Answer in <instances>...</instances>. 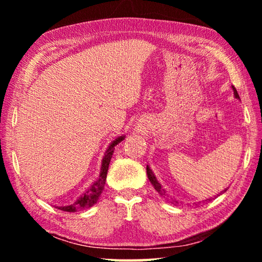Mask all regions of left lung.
I'll list each match as a JSON object with an SVG mask.
<instances>
[{
    "label": "left lung",
    "mask_w": 262,
    "mask_h": 262,
    "mask_svg": "<svg viewBox=\"0 0 262 262\" xmlns=\"http://www.w3.org/2000/svg\"><path fill=\"white\" fill-rule=\"evenodd\" d=\"M232 90H233L234 97H236V98L239 99V95H238V92H237V90H236V88L232 86ZM147 174H148V178H149V180H150V183L152 184L155 189H156L157 192H158L159 194H161V195H165V190H164V189L162 188V185L158 183L157 179H156V177H155V174H154V172L151 171V168H150L148 165H147ZM225 190H227V189H225ZM225 190H224V192H225ZM208 200H210V199H208ZM176 203H178V201H176Z\"/></svg>",
    "instance_id": "8db88e82"
}]
</instances>
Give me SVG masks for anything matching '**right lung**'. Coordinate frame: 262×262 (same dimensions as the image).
Listing matches in <instances>:
<instances>
[{"label": "right lung", "mask_w": 262, "mask_h": 262, "mask_svg": "<svg viewBox=\"0 0 262 262\" xmlns=\"http://www.w3.org/2000/svg\"><path fill=\"white\" fill-rule=\"evenodd\" d=\"M125 139V136H119L115 139L112 143L110 144V147L107 148L105 152V156L103 157V161H101V168H100V173H99V178L95 181L90 187H89L85 192H84L81 196H79L76 201L69 206H64V207H56L57 209L63 210V211H69V212H75L82 209H88V208L92 207L96 205L97 201L100 196L101 192H103L104 186H105V181H106V177H107V170H108V165L111 162V158H112V155L114 152V147L117 144L120 143V142Z\"/></svg>", "instance_id": "1"}]
</instances>
